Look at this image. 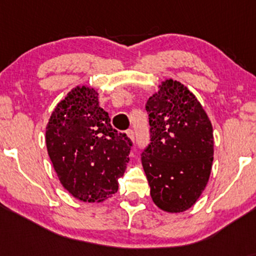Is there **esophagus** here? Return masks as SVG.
Returning <instances> with one entry per match:
<instances>
[{"instance_id":"esophagus-1","label":"esophagus","mask_w":256,"mask_h":256,"mask_svg":"<svg viewBox=\"0 0 256 256\" xmlns=\"http://www.w3.org/2000/svg\"><path fill=\"white\" fill-rule=\"evenodd\" d=\"M126 134H128V137L130 138L131 142H134V131H132V130H128V131H126Z\"/></svg>"}]
</instances>
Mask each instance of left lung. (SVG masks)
<instances>
[{
  "mask_svg": "<svg viewBox=\"0 0 256 256\" xmlns=\"http://www.w3.org/2000/svg\"><path fill=\"white\" fill-rule=\"evenodd\" d=\"M150 143L140 154L150 196L162 210H189L204 190L212 170L213 128L195 95L173 79L146 104Z\"/></svg>",
  "mask_w": 256,
  "mask_h": 256,
  "instance_id": "obj_1",
  "label": "left lung"
}]
</instances>
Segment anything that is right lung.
<instances>
[{"label": "right lung", "mask_w": 256, "mask_h": 256, "mask_svg": "<svg viewBox=\"0 0 256 256\" xmlns=\"http://www.w3.org/2000/svg\"><path fill=\"white\" fill-rule=\"evenodd\" d=\"M98 91L77 86L52 110L46 142L61 184L76 198L101 202L118 192L132 142L112 128Z\"/></svg>", "instance_id": "add662e5"}]
</instances>
